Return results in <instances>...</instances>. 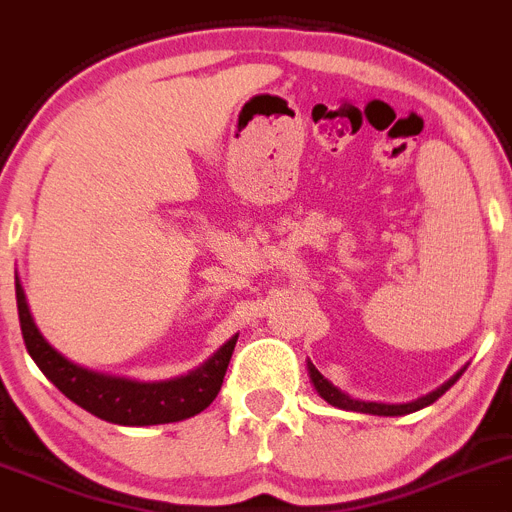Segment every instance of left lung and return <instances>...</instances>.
I'll return each mask as SVG.
<instances>
[{
    "instance_id": "left-lung-1",
    "label": "left lung",
    "mask_w": 512,
    "mask_h": 512,
    "mask_svg": "<svg viewBox=\"0 0 512 512\" xmlns=\"http://www.w3.org/2000/svg\"><path fill=\"white\" fill-rule=\"evenodd\" d=\"M308 371H310V379H313L315 391H318V394H321L323 399L328 401V404H333V407H338V409H348V412L379 414V417H401V414H412V412H417V409L429 407V404H434V401H437L439 396L444 394V391L450 389V386L455 384L457 379H460V374H457L455 379H450L447 384H442L437 391H432V394H427V396H422V399L412 401V404H376V401L351 399L348 394H343V391L336 389L331 381L323 379V374L315 369L313 364H308Z\"/></svg>"
}]
</instances>
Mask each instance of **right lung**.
I'll list each match as a JSON object with an SVG mask.
<instances>
[{"mask_svg":"<svg viewBox=\"0 0 512 512\" xmlns=\"http://www.w3.org/2000/svg\"><path fill=\"white\" fill-rule=\"evenodd\" d=\"M14 290H17L19 328L35 364L70 401L98 419L123 424V427L181 422V419L204 412L217 399L237 336L229 338L207 364L179 379L146 384V381L121 379V376H105L83 369L57 353L37 331L19 280L14 283Z\"/></svg>","mask_w":512,"mask_h":512,"instance_id":"right-lung-1","label":"right lung"}]
</instances>
